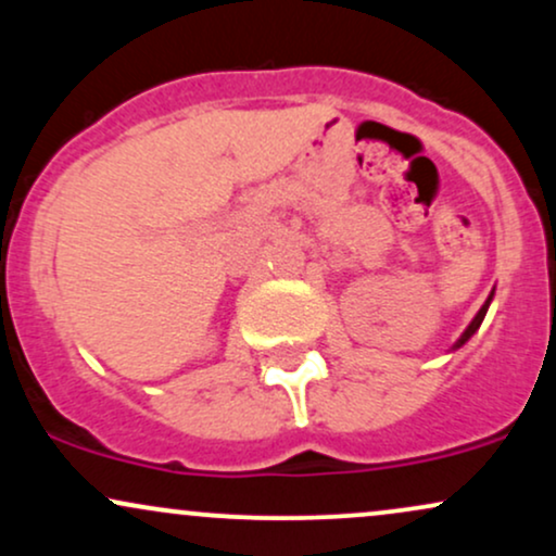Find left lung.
Instances as JSON below:
<instances>
[{"label": "left lung", "mask_w": 556, "mask_h": 556, "mask_svg": "<svg viewBox=\"0 0 556 556\" xmlns=\"http://www.w3.org/2000/svg\"><path fill=\"white\" fill-rule=\"evenodd\" d=\"M491 300H494V290H491V295L486 298V303H483V305H481V311H478V314H476V318H473V321H470V324H468V329H465V331H463V334H460V340H457L455 344H452V350L463 348V344H465V342H468V340H470V337H473V334H476V331H478V327H481L483 316H486V311H489Z\"/></svg>", "instance_id": "obj_1"}]
</instances>
